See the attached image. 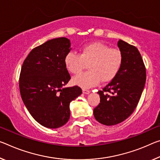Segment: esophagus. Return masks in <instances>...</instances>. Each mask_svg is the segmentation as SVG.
I'll return each instance as SVG.
<instances>
[{
    "mask_svg": "<svg viewBox=\"0 0 160 160\" xmlns=\"http://www.w3.org/2000/svg\"><path fill=\"white\" fill-rule=\"evenodd\" d=\"M90 91L88 90H86V89H82V92L84 94H89Z\"/></svg>",
    "mask_w": 160,
    "mask_h": 160,
    "instance_id": "obj_1",
    "label": "esophagus"
}]
</instances>
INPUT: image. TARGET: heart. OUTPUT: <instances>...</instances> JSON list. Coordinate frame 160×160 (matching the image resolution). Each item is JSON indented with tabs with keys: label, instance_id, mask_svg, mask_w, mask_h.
Listing matches in <instances>:
<instances>
[{
	"label": "heart",
	"instance_id": "obj_1",
	"mask_svg": "<svg viewBox=\"0 0 160 160\" xmlns=\"http://www.w3.org/2000/svg\"><path fill=\"white\" fill-rule=\"evenodd\" d=\"M122 53L118 48H111L102 42H92L80 49V54L70 52L65 57L67 70L78 74L88 65V71L72 78L74 85L82 88L108 82L115 78L122 63Z\"/></svg>",
	"mask_w": 160,
	"mask_h": 160
}]
</instances>
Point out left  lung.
I'll return each instance as SVG.
<instances>
[{
  "label": "left lung",
  "mask_w": 160,
  "mask_h": 160,
  "mask_svg": "<svg viewBox=\"0 0 160 160\" xmlns=\"http://www.w3.org/2000/svg\"><path fill=\"white\" fill-rule=\"evenodd\" d=\"M118 46L123 60L116 77L99 90L100 102L93 110L96 120L115 125L131 115L141 98L146 81V69L138 48L120 40Z\"/></svg>",
  "instance_id": "1"
}]
</instances>
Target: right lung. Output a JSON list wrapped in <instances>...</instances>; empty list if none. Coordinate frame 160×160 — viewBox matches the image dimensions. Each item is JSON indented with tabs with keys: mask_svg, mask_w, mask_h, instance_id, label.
Segmentation results:
<instances>
[{
	"mask_svg": "<svg viewBox=\"0 0 160 160\" xmlns=\"http://www.w3.org/2000/svg\"><path fill=\"white\" fill-rule=\"evenodd\" d=\"M66 38L48 40L32 49L22 63L19 88L25 107L35 120L55 129L70 118V103L82 94L78 86L63 88L70 80L65 65L70 52Z\"/></svg>",
	"mask_w": 160,
	"mask_h": 160,
	"instance_id": "obj_1",
	"label": "right lung"
}]
</instances>
